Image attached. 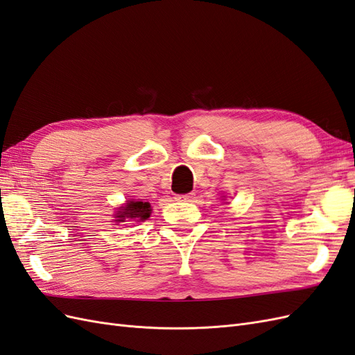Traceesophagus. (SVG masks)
Segmentation results:
<instances>
[{"instance_id": "1", "label": "esophagus", "mask_w": 355, "mask_h": 355, "mask_svg": "<svg viewBox=\"0 0 355 355\" xmlns=\"http://www.w3.org/2000/svg\"><path fill=\"white\" fill-rule=\"evenodd\" d=\"M194 196H196V194H192V192H189V194H182V196H178L176 198H178L179 201H192V200H194Z\"/></svg>"}]
</instances>
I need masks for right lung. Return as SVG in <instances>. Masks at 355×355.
I'll list each match as a JSON object with an SVG mask.
<instances>
[{
	"instance_id": "add662e5",
	"label": "right lung",
	"mask_w": 355,
	"mask_h": 355,
	"mask_svg": "<svg viewBox=\"0 0 355 355\" xmlns=\"http://www.w3.org/2000/svg\"><path fill=\"white\" fill-rule=\"evenodd\" d=\"M151 214V204L145 201H128L125 207L120 209L116 213V222H124V219H137L146 220Z\"/></svg>"
}]
</instances>
